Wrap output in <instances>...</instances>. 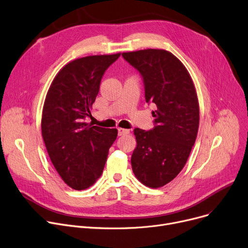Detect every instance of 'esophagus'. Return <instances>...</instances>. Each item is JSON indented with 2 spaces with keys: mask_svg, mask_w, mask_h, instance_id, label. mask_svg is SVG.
<instances>
[{
  "mask_svg": "<svg viewBox=\"0 0 248 248\" xmlns=\"http://www.w3.org/2000/svg\"><path fill=\"white\" fill-rule=\"evenodd\" d=\"M129 133H130V130L129 129H122V128L118 129V135L119 136L126 135V134H129Z\"/></svg>",
  "mask_w": 248,
  "mask_h": 248,
  "instance_id": "obj_1",
  "label": "esophagus"
}]
</instances>
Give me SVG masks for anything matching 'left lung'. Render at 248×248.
Returning <instances> with one entry per match:
<instances>
[{"instance_id":"8db88e82","label":"left lung","mask_w":248,"mask_h":248,"mask_svg":"<svg viewBox=\"0 0 248 248\" xmlns=\"http://www.w3.org/2000/svg\"><path fill=\"white\" fill-rule=\"evenodd\" d=\"M143 79L145 100L154 103V127L134 129L137 146L131 165L137 179L164 186L184 167L198 132L199 105L192 79L177 58L165 50L122 53Z\"/></svg>"}]
</instances>
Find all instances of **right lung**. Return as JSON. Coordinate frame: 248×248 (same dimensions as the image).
<instances>
[{
    "instance_id": "add662e5",
    "label": "right lung",
    "mask_w": 248,
    "mask_h": 248,
    "mask_svg": "<svg viewBox=\"0 0 248 248\" xmlns=\"http://www.w3.org/2000/svg\"><path fill=\"white\" fill-rule=\"evenodd\" d=\"M120 54L88 56L63 67L47 93L42 136L64 182L76 190L92 186L103 172L117 130L85 122L105 71Z\"/></svg>"
}]
</instances>
